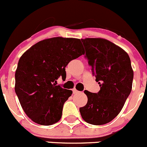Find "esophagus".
<instances>
[{"mask_svg": "<svg viewBox=\"0 0 147 147\" xmlns=\"http://www.w3.org/2000/svg\"><path fill=\"white\" fill-rule=\"evenodd\" d=\"M72 92H73L74 94H78L79 92L78 90H77L76 89H72Z\"/></svg>", "mask_w": 147, "mask_h": 147, "instance_id": "obj_1", "label": "esophagus"}]
</instances>
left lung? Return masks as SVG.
<instances>
[{
    "label": "left lung",
    "mask_w": 147,
    "mask_h": 147,
    "mask_svg": "<svg viewBox=\"0 0 147 147\" xmlns=\"http://www.w3.org/2000/svg\"><path fill=\"white\" fill-rule=\"evenodd\" d=\"M81 40L100 91L98 93L84 91L87 103L80 108V112L89 124H106L121 111L132 91L134 72L130 58L123 49L105 38Z\"/></svg>",
    "instance_id": "left-lung-1"
}]
</instances>
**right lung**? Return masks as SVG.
I'll return each instance as SVG.
<instances>
[{"label": "right lung", "instance_id": "add662e5", "mask_svg": "<svg viewBox=\"0 0 147 147\" xmlns=\"http://www.w3.org/2000/svg\"><path fill=\"white\" fill-rule=\"evenodd\" d=\"M79 38L53 37L36 43L23 53L15 72V93L32 121L51 125L62 117L63 105L72 92L57 85L65 80L69 62L84 55Z\"/></svg>", "mask_w": 147, "mask_h": 147}]
</instances>
